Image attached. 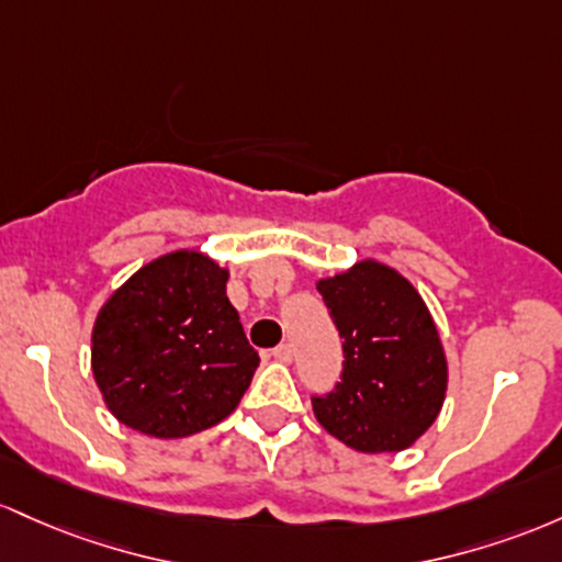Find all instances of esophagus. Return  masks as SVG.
<instances>
[{"label":"esophagus","mask_w":562,"mask_h":562,"mask_svg":"<svg viewBox=\"0 0 562 562\" xmlns=\"http://www.w3.org/2000/svg\"><path fill=\"white\" fill-rule=\"evenodd\" d=\"M270 356H273L279 363H292V356H294L292 345H279L276 350H270Z\"/></svg>","instance_id":"obj_1"}]
</instances>
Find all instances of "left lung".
<instances>
[{
  "mask_svg": "<svg viewBox=\"0 0 562 562\" xmlns=\"http://www.w3.org/2000/svg\"><path fill=\"white\" fill-rule=\"evenodd\" d=\"M315 289L345 339L342 382L313 414L361 453L406 451L432 427L449 387V358L414 283L374 257L324 276Z\"/></svg>",
  "mask_w": 562,
  "mask_h": 562,
  "instance_id": "obj_1",
  "label": "left lung"
}]
</instances>
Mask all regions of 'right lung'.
I'll return each mask as SVG.
<instances>
[{
  "label": "right lung",
  "instance_id": "right-lung-1",
  "mask_svg": "<svg viewBox=\"0 0 562 562\" xmlns=\"http://www.w3.org/2000/svg\"><path fill=\"white\" fill-rule=\"evenodd\" d=\"M231 270L196 249L145 262L98 311L92 374L109 412L172 440L231 417L260 356L225 294Z\"/></svg>",
  "mask_w": 562,
  "mask_h": 562
}]
</instances>
